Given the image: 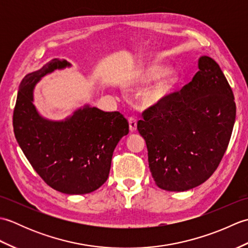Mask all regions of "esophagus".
<instances>
[{
  "label": "esophagus",
  "mask_w": 248,
  "mask_h": 248,
  "mask_svg": "<svg viewBox=\"0 0 248 248\" xmlns=\"http://www.w3.org/2000/svg\"><path fill=\"white\" fill-rule=\"evenodd\" d=\"M136 124H138V119L135 117H129V127L131 132L136 130Z\"/></svg>",
  "instance_id": "1"
}]
</instances>
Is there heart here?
<instances>
[{"mask_svg": "<svg viewBox=\"0 0 248 248\" xmlns=\"http://www.w3.org/2000/svg\"><path fill=\"white\" fill-rule=\"evenodd\" d=\"M162 75H163V70L161 69V68H154V69H150L149 71H147L143 76V78L144 80H154V78H156L157 77H160ZM155 92L159 94L163 93V92H164V84H163L162 82L157 84Z\"/></svg>", "mask_w": 248, "mask_h": 248, "instance_id": "b5f03b06", "label": "heart"}]
</instances>
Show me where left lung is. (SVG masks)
<instances>
[{"label":"left lung","instance_id":"1","mask_svg":"<svg viewBox=\"0 0 248 248\" xmlns=\"http://www.w3.org/2000/svg\"><path fill=\"white\" fill-rule=\"evenodd\" d=\"M181 91L146 108L138 130L146 140L156 186L183 192L207 181L225 155L235 120L232 89L217 62L200 56Z\"/></svg>","mask_w":248,"mask_h":248}]
</instances>
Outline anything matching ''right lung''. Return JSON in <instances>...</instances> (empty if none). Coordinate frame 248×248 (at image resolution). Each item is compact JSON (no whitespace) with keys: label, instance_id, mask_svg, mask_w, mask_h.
I'll return each mask as SVG.
<instances>
[{"label":"right lung","instance_id":"add662e5","mask_svg":"<svg viewBox=\"0 0 248 248\" xmlns=\"http://www.w3.org/2000/svg\"><path fill=\"white\" fill-rule=\"evenodd\" d=\"M69 62L52 60L20 84L13 116L15 136L26 159L52 188L65 194H87L108 180L115 147L129 133L119 112L85 107L65 121H49L37 113L35 84L46 73Z\"/></svg>","mask_w":248,"mask_h":248}]
</instances>
